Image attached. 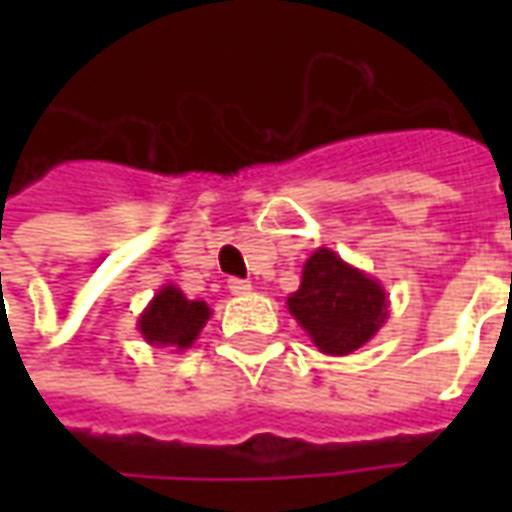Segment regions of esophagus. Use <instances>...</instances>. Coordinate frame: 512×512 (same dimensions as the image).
I'll use <instances>...</instances> for the list:
<instances>
[{"instance_id": "esophagus-1", "label": "esophagus", "mask_w": 512, "mask_h": 512, "mask_svg": "<svg viewBox=\"0 0 512 512\" xmlns=\"http://www.w3.org/2000/svg\"><path fill=\"white\" fill-rule=\"evenodd\" d=\"M227 288H230V293H233V296H244V293H249V290H252V285H249L246 279L233 277V279H227Z\"/></svg>"}]
</instances>
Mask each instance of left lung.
Masks as SVG:
<instances>
[{"label":"left lung","mask_w":512,"mask_h":512,"mask_svg":"<svg viewBox=\"0 0 512 512\" xmlns=\"http://www.w3.org/2000/svg\"><path fill=\"white\" fill-rule=\"evenodd\" d=\"M288 310L323 354L345 356L362 348L386 321V293L332 249H318L304 266Z\"/></svg>","instance_id":"obj_1"}]
</instances>
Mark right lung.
I'll list each match as a JSON object with an SVG mask.
<instances>
[{
  "instance_id": "add662e5",
  "label": "right lung",
  "mask_w": 512,
  "mask_h": 512,
  "mask_svg": "<svg viewBox=\"0 0 512 512\" xmlns=\"http://www.w3.org/2000/svg\"><path fill=\"white\" fill-rule=\"evenodd\" d=\"M211 318L205 301H189L175 285L158 290L156 299L139 318V332L153 345H178L189 348Z\"/></svg>"
}]
</instances>
